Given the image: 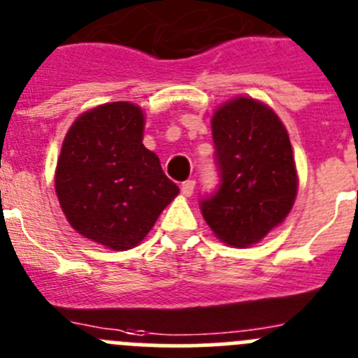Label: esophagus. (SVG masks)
<instances>
[{
    "label": "esophagus",
    "instance_id": "esophagus-1",
    "mask_svg": "<svg viewBox=\"0 0 358 358\" xmlns=\"http://www.w3.org/2000/svg\"><path fill=\"white\" fill-rule=\"evenodd\" d=\"M193 189H195V181L193 179H188V181H185L181 185V193L185 196H192Z\"/></svg>",
    "mask_w": 358,
    "mask_h": 358
}]
</instances>
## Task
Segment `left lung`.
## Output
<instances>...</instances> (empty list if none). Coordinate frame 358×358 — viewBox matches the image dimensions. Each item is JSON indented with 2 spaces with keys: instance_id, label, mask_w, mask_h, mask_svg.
<instances>
[{
  "instance_id": "obj_1",
  "label": "left lung",
  "mask_w": 358,
  "mask_h": 358,
  "mask_svg": "<svg viewBox=\"0 0 358 358\" xmlns=\"http://www.w3.org/2000/svg\"><path fill=\"white\" fill-rule=\"evenodd\" d=\"M220 185L201 199L209 227L232 247L257 243L284 222L298 177L289 136L266 104L238 97L213 115Z\"/></svg>"
}]
</instances>
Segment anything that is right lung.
<instances>
[{"label": "right lung", "mask_w": 358, "mask_h": 358, "mask_svg": "<svg viewBox=\"0 0 358 358\" xmlns=\"http://www.w3.org/2000/svg\"><path fill=\"white\" fill-rule=\"evenodd\" d=\"M142 136L138 106L108 103L78 117L62 145V209L80 234L111 250L136 247L179 193Z\"/></svg>", "instance_id": "1"}]
</instances>
